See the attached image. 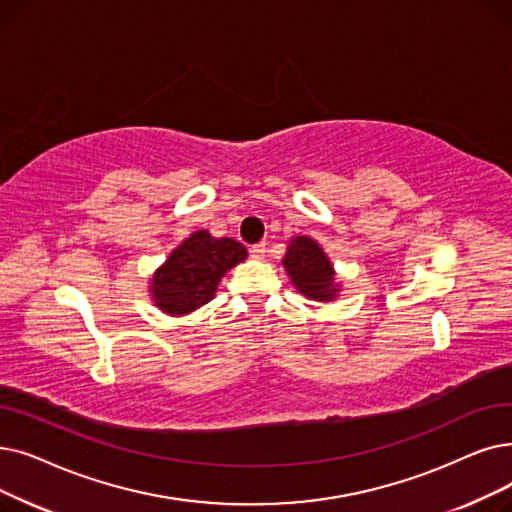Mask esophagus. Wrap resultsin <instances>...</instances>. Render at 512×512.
I'll use <instances>...</instances> for the list:
<instances>
[{
  "mask_svg": "<svg viewBox=\"0 0 512 512\" xmlns=\"http://www.w3.org/2000/svg\"><path fill=\"white\" fill-rule=\"evenodd\" d=\"M251 257L253 259H263L265 257V242L253 244V247H251Z\"/></svg>",
  "mask_w": 512,
  "mask_h": 512,
  "instance_id": "1",
  "label": "esophagus"
}]
</instances>
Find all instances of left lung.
Listing matches in <instances>:
<instances>
[{"label": "left lung", "mask_w": 512, "mask_h": 512, "mask_svg": "<svg viewBox=\"0 0 512 512\" xmlns=\"http://www.w3.org/2000/svg\"><path fill=\"white\" fill-rule=\"evenodd\" d=\"M282 265L297 291L307 299L332 301L341 291L335 282V268L314 238L295 236L288 244Z\"/></svg>", "instance_id": "left-lung-1"}]
</instances>
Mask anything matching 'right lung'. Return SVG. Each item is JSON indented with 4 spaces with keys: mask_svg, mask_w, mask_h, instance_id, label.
<instances>
[{
    "mask_svg": "<svg viewBox=\"0 0 512 512\" xmlns=\"http://www.w3.org/2000/svg\"><path fill=\"white\" fill-rule=\"evenodd\" d=\"M244 259L247 249L234 238H213L207 230H198L154 272L152 301L169 316H186L209 303L221 278Z\"/></svg>",
    "mask_w": 512,
    "mask_h": 512,
    "instance_id": "obj_1",
    "label": "right lung"
}]
</instances>
